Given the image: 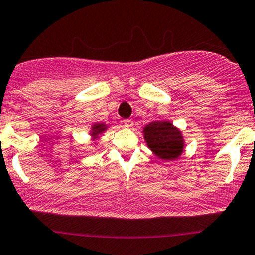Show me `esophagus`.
<instances>
[{"mask_svg": "<svg viewBox=\"0 0 255 255\" xmlns=\"http://www.w3.org/2000/svg\"><path fill=\"white\" fill-rule=\"evenodd\" d=\"M123 125H125V127H127V128H132L133 125H134V122H133V120H130V119H126V120H123Z\"/></svg>", "mask_w": 255, "mask_h": 255, "instance_id": "obj_1", "label": "esophagus"}]
</instances>
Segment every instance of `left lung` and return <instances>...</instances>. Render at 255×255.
Segmentation results:
<instances>
[{
    "mask_svg": "<svg viewBox=\"0 0 255 255\" xmlns=\"http://www.w3.org/2000/svg\"><path fill=\"white\" fill-rule=\"evenodd\" d=\"M149 149L162 160L173 161L183 151V136L168 121H154L144 127Z\"/></svg>",
    "mask_w": 255,
    "mask_h": 255,
    "instance_id": "8db88e82",
    "label": "left lung"
}]
</instances>
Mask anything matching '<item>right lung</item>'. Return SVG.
Segmentation results:
<instances>
[{"instance_id": "right-lung-1", "label": "right lung", "mask_w": 255, "mask_h": 255, "mask_svg": "<svg viewBox=\"0 0 255 255\" xmlns=\"http://www.w3.org/2000/svg\"><path fill=\"white\" fill-rule=\"evenodd\" d=\"M106 129V125L104 123H94V126L92 127V134L94 136L101 134L103 132H105Z\"/></svg>"}]
</instances>
